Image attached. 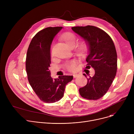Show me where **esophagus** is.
Listing matches in <instances>:
<instances>
[{"label":"esophagus","mask_w":134,"mask_h":134,"mask_svg":"<svg viewBox=\"0 0 134 134\" xmlns=\"http://www.w3.org/2000/svg\"><path fill=\"white\" fill-rule=\"evenodd\" d=\"M79 74H74L73 75V77H74V78H76V77H77L78 76H79Z\"/></svg>","instance_id":"34e87169"}]
</instances>
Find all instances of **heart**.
Wrapping results in <instances>:
<instances>
[{
	"instance_id": "obj_1",
	"label": "heart",
	"mask_w": 134,
	"mask_h": 134,
	"mask_svg": "<svg viewBox=\"0 0 134 134\" xmlns=\"http://www.w3.org/2000/svg\"><path fill=\"white\" fill-rule=\"evenodd\" d=\"M63 38L65 42L68 46L73 44L75 45L76 41V35L70 32L65 33L63 36ZM88 44L85 42H82L80 43L77 47V50L79 52L81 53H84L87 50ZM67 69L70 71H74L76 69V63L75 62H72L68 64L67 66Z\"/></svg>"
}]
</instances>
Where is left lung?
Masks as SVG:
<instances>
[{
  "label": "left lung",
  "mask_w": 134,
  "mask_h": 134,
  "mask_svg": "<svg viewBox=\"0 0 134 134\" xmlns=\"http://www.w3.org/2000/svg\"><path fill=\"white\" fill-rule=\"evenodd\" d=\"M88 44L86 67H93L95 74L87 79V84L80 88L81 97L95 100L102 98L108 91L117 70V54L111 37L103 30L94 26L71 27ZM85 77L86 75L83 74Z\"/></svg>",
  "instance_id": "1"
}]
</instances>
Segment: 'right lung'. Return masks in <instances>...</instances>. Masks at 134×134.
Wrapping results in <instances>:
<instances>
[{"label":"right lung","mask_w":134,"mask_h":134,"mask_svg":"<svg viewBox=\"0 0 134 134\" xmlns=\"http://www.w3.org/2000/svg\"><path fill=\"white\" fill-rule=\"evenodd\" d=\"M63 27H49L37 32L32 38L27 51L26 70L30 85L39 99L45 103H54L64 96L65 86L72 76L53 79L49 68L50 47L53 38Z\"/></svg>","instance_id":"obj_1"}]
</instances>
